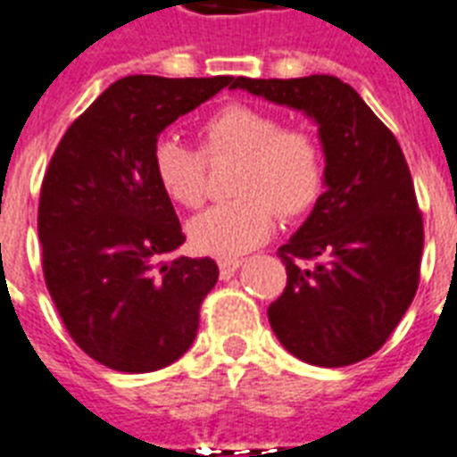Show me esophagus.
Wrapping results in <instances>:
<instances>
[{
    "mask_svg": "<svg viewBox=\"0 0 457 457\" xmlns=\"http://www.w3.org/2000/svg\"><path fill=\"white\" fill-rule=\"evenodd\" d=\"M239 258H220V261H218V270H220L222 279H229V277L239 270Z\"/></svg>",
    "mask_w": 457,
    "mask_h": 457,
    "instance_id": "34e87169",
    "label": "esophagus"
}]
</instances>
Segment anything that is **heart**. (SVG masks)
Here are the masks:
<instances>
[{
	"instance_id": "heart-1",
	"label": "heart",
	"mask_w": 457,
	"mask_h": 457,
	"mask_svg": "<svg viewBox=\"0 0 457 457\" xmlns=\"http://www.w3.org/2000/svg\"><path fill=\"white\" fill-rule=\"evenodd\" d=\"M209 157H244L232 202L211 206L187 222L190 244L206 255L246 253L261 246L284 218L303 216L324 190V152L317 136L279 117L235 103L202 126ZM152 170L169 199L196 209L206 199V159L180 138L164 136L152 147Z\"/></svg>"
}]
</instances>
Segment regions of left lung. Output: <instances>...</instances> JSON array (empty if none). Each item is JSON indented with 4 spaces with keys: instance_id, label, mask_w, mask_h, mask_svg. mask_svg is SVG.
<instances>
[{
    "instance_id": "1",
    "label": "left lung",
    "mask_w": 457,
    "mask_h": 457,
    "mask_svg": "<svg viewBox=\"0 0 457 457\" xmlns=\"http://www.w3.org/2000/svg\"><path fill=\"white\" fill-rule=\"evenodd\" d=\"M229 88L307 114L326 159L324 195L277 251L288 279L267 310L274 336L293 357L324 369L370 357L413 303L425 241L395 133L331 74L237 77Z\"/></svg>"
}]
</instances>
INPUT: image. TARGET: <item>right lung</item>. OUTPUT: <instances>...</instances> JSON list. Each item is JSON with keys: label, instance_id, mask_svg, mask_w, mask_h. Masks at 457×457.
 Returning a JSON list of instances; mask_svg holds the SVG:
<instances>
[{"label": "right lung", "instance_id": "obj_1", "mask_svg": "<svg viewBox=\"0 0 457 457\" xmlns=\"http://www.w3.org/2000/svg\"><path fill=\"white\" fill-rule=\"evenodd\" d=\"M232 81L124 77L72 121L51 157L37 218L44 279L74 343L107 369L150 373L195 343L218 265L166 261L185 235L154 178L152 147Z\"/></svg>", "mask_w": 457, "mask_h": 457}]
</instances>
